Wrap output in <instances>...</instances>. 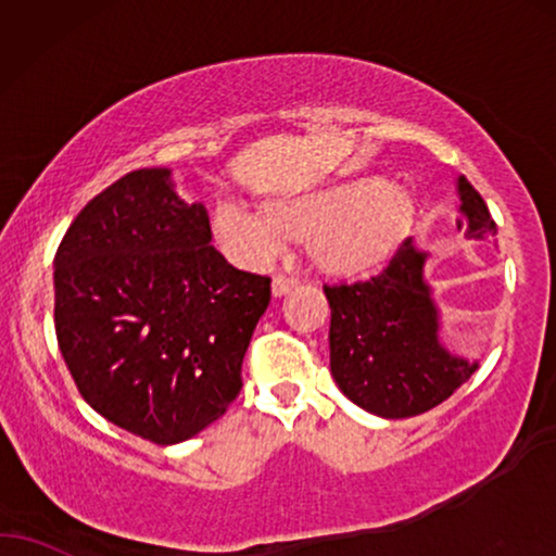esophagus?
<instances>
[{
  "label": "esophagus",
  "instance_id": "34e87169",
  "mask_svg": "<svg viewBox=\"0 0 556 556\" xmlns=\"http://www.w3.org/2000/svg\"><path fill=\"white\" fill-rule=\"evenodd\" d=\"M294 287H298V279H294V277H285V274H279V277L271 279V294H274V298H285V294H290Z\"/></svg>",
  "mask_w": 556,
  "mask_h": 556
}]
</instances>
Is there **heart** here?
<instances>
[{"label": "heart", "mask_w": 556, "mask_h": 556, "mask_svg": "<svg viewBox=\"0 0 556 556\" xmlns=\"http://www.w3.org/2000/svg\"><path fill=\"white\" fill-rule=\"evenodd\" d=\"M412 218L414 205L404 190L358 177L290 201H266L262 211L218 203L211 228L224 254L243 266L266 262L287 241H305L315 269L355 277L394 254Z\"/></svg>", "instance_id": "b5f03b06"}]
</instances>
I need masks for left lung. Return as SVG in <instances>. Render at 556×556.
Segmentation results:
<instances>
[{
    "mask_svg": "<svg viewBox=\"0 0 556 556\" xmlns=\"http://www.w3.org/2000/svg\"><path fill=\"white\" fill-rule=\"evenodd\" d=\"M457 195L468 239H491L495 220L480 192L460 175ZM427 251L412 239L379 277L325 285L330 302V374L361 409L383 419L434 409L476 374V361L447 351L440 309L425 279Z\"/></svg>",
    "mask_w": 556,
    "mask_h": 556,
    "instance_id": "8db88e82",
    "label": "left lung"
}]
</instances>
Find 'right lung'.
I'll list each match as a JSON object with an SVG mask.
<instances>
[{
  "label": "right lung",
  "instance_id": "obj_1",
  "mask_svg": "<svg viewBox=\"0 0 556 556\" xmlns=\"http://www.w3.org/2000/svg\"><path fill=\"white\" fill-rule=\"evenodd\" d=\"M53 266L58 345L91 409L154 445L224 417L271 279L211 247L208 211L177 195L173 169H135L88 201Z\"/></svg>",
  "mask_w": 556,
  "mask_h": 556
}]
</instances>
